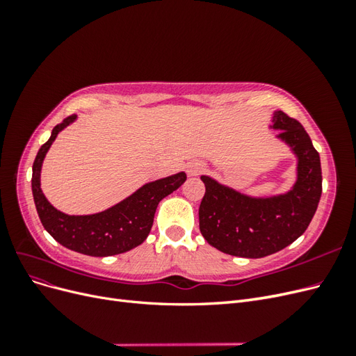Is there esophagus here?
I'll return each instance as SVG.
<instances>
[{"instance_id": "1", "label": "esophagus", "mask_w": 356, "mask_h": 356, "mask_svg": "<svg viewBox=\"0 0 356 356\" xmlns=\"http://www.w3.org/2000/svg\"><path fill=\"white\" fill-rule=\"evenodd\" d=\"M204 165L202 163V161H190V163L187 165V172L188 175L191 177H196V175H200L202 172H204Z\"/></svg>"}]
</instances>
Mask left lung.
<instances>
[{
    "label": "left lung",
    "instance_id": "left-lung-1",
    "mask_svg": "<svg viewBox=\"0 0 356 356\" xmlns=\"http://www.w3.org/2000/svg\"><path fill=\"white\" fill-rule=\"evenodd\" d=\"M279 138L298 156V179L284 196L252 199L202 177L204 196L199 207V227L209 245L245 258H261L284 250L307 229L322 193L319 153L309 134L284 111L273 115Z\"/></svg>",
    "mask_w": 356,
    "mask_h": 356
}]
</instances>
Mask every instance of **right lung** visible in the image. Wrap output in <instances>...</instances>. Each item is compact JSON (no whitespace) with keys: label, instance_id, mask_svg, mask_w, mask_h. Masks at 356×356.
<instances>
[{"label":"right lung","instance_id":"1","mask_svg":"<svg viewBox=\"0 0 356 356\" xmlns=\"http://www.w3.org/2000/svg\"><path fill=\"white\" fill-rule=\"evenodd\" d=\"M75 114L53 127L51 136L38 149L32 165V195L44 229L68 250L92 257H108L141 245L152 230L159 202L182 186L187 175L179 172L149 182L115 207L93 215H67L53 208L40 188V170L51 143L63 127L75 120Z\"/></svg>","mask_w":356,"mask_h":356}]
</instances>
